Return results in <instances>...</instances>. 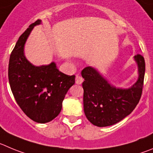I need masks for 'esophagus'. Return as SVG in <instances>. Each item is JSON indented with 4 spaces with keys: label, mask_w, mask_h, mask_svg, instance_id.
Returning a JSON list of instances; mask_svg holds the SVG:
<instances>
[{
    "label": "esophagus",
    "mask_w": 153,
    "mask_h": 153,
    "mask_svg": "<svg viewBox=\"0 0 153 153\" xmlns=\"http://www.w3.org/2000/svg\"><path fill=\"white\" fill-rule=\"evenodd\" d=\"M84 79L81 76H80L79 75H76V76H75V83L77 84V85H81L82 82H83Z\"/></svg>",
    "instance_id": "esophagus-1"
}]
</instances>
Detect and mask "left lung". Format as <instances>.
Wrapping results in <instances>:
<instances>
[{
	"instance_id": "1",
	"label": "left lung",
	"mask_w": 153,
	"mask_h": 153,
	"mask_svg": "<svg viewBox=\"0 0 153 153\" xmlns=\"http://www.w3.org/2000/svg\"><path fill=\"white\" fill-rule=\"evenodd\" d=\"M139 78L128 89H118L109 85L96 70L86 67L81 71L85 78L84 111L90 122L97 127L115 125L133 112L139 102L143 88L145 60L143 56H134Z\"/></svg>"
}]
</instances>
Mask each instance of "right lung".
I'll return each instance as SVG.
<instances>
[{"mask_svg": "<svg viewBox=\"0 0 153 153\" xmlns=\"http://www.w3.org/2000/svg\"><path fill=\"white\" fill-rule=\"evenodd\" d=\"M38 19L22 34L10 56L8 78L13 97L24 113L34 122L47 123L62 109L67 91L75 84V75L59 72L56 64L35 66L24 56V44Z\"/></svg>", "mask_w": 153, "mask_h": 153, "instance_id": "obj_1", "label": "right lung"}]
</instances>
